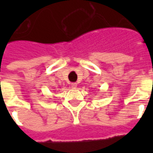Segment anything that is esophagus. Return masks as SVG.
Returning <instances> with one entry per match:
<instances>
[{"mask_svg":"<svg viewBox=\"0 0 153 153\" xmlns=\"http://www.w3.org/2000/svg\"><path fill=\"white\" fill-rule=\"evenodd\" d=\"M77 87V83H71V88H76Z\"/></svg>","mask_w":153,"mask_h":153,"instance_id":"1","label":"esophagus"}]
</instances>
